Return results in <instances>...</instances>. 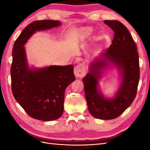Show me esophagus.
<instances>
[{"instance_id": "esophagus-1", "label": "esophagus", "mask_w": 150, "mask_h": 150, "mask_svg": "<svg viewBox=\"0 0 150 150\" xmlns=\"http://www.w3.org/2000/svg\"><path fill=\"white\" fill-rule=\"evenodd\" d=\"M86 71L84 64H79L74 68V74L77 77L82 78L85 75Z\"/></svg>"}]
</instances>
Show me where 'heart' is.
I'll use <instances>...</instances> for the list:
<instances>
[{
    "instance_id": "obj_1",
    "label": "heart",
    "mask_w": 150,
    "mask_h": 150,
    "mask_svg": "<svg viewBox=\"0 0 150 150\" xmlns=\"http://www.w3.org/2000/svg\"><path fill=\"white\" fill-rule=\"evenodd\" d=\"M92 29L90 28H86L83 30V31H82V35L84 37L88 36L89 35H90L92 33Z\"/></svg>"
}]
</instances>
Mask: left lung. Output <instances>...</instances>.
<instances>
[{
    "instance_id": "1",
    "label": "left lung",
    "mask_w": 150,
    "mask_h": 150,
    "mask_svg": "<svg viewBox=\"0 0 150 150\" xmlns=\"http://www.w3.org/2000/svg\"><path fill=\"white\" fill-rule=\"evenodd\" d=\"M114 31L112 44L91 63L90 72L82 79L88 110L94 117L103 120L120 116L135 99L139 81V59L137 46L132 35L124 25L118 21H104ZM108 62L117 67L122 74L121 86L116 97L106 99L98 90V81L101 69L109 65Z\"/></svg>"
}]
</instances>
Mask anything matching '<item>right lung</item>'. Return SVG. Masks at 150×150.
I'll list each match as a JSON object with an SVG mask.
<instances>
[{
    "label": "right lung",
    "instance_id": "add662e5",
    "mask_svg": "<svg viewBox=\"0 0 150 150\" xmlns=\"http://www.w3.org/2000/svg\"><path fill=\"white\" fill-rule=\"evenodd\" d=\"M60 22L36 21L28 24L15 42L11 67L14 98L29 115L37 120L59 119L64 111L66 88L75 81L73 65L30 69L24 44L37 31L59 26Z\"/></svg>",
    "mask_w": 150,
    "mask_h": 150
}]
</instances>
